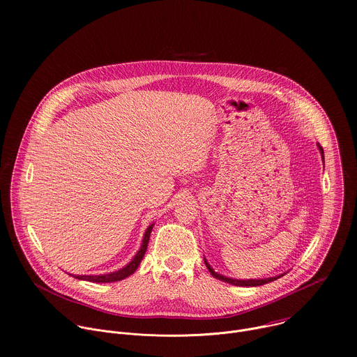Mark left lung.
I'll return each mask as SVG.
<instances>
[{"mask_svg":"<svg viewBox=\"0 0 357 357\" xmlns=\"http://www.w3.org/2000/svg\"><path fill=\"white\" fill-rule=\"evenodd\" d=\"M318 148H319L321 154H322V158H324V149H322V146H321L319 144H318ZM205 264H206L208 270L211 271V274H212L215 278H218V280H220V281H225V282H227V284H231V285H237V287H259V285L268 284V282H271V281H274V280L282 277V274H281V275H277V277L261 278V280H236V278H229V277H226V275H222V274L216 273V271L209 266V263H208L206 260H205Z\"/></svg>","mask_w":357,"mask_h":357,"instance_id":"left-lung-1","label":"left lung"}]
</instances>
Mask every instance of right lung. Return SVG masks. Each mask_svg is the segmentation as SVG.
<instances>
[{
  "mask_svg": "<svg viewBox=\"0 0 357 357\" xmlns=\"http://www.w3.org/2000/svg\"><path fill=\"white\" fill-rule=\"evenodd\" d=\"M152 227H154V225H149L148 226V229L145 230V234H144L142 244H141L139 250L137 251L134 259L126 267H123L121 270L114 271V273H109V274H100V275H72V277H75L77 280L90 281V282H114V281H121V280L130 277L138 268V266H139V263H141V260L144 257V254L146 251L148 241H149V234L152 231Z\"/></svg>",
  "mask_w": 357,
  "mask_h": 357,
  "instance_id": "add662e5",
  "label": "right lung"
}]
</instances>
